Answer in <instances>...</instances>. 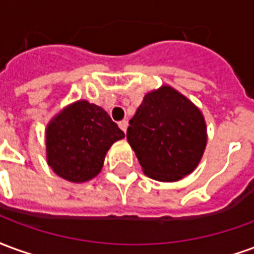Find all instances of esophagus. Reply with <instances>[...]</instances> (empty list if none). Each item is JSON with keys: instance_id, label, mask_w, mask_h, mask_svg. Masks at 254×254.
<instances>
[{"instance_id": "34e87169", "label": "esophagus", "mask_w": 254, "mask_h": 254, "mask_svg": "<svg viewBox=\"0 0 254 254\" xmlns=\"http://www.w3.org/2000/svg\"><path fill=\"white\" fill-rule=\"evenodd\" d=\"M118 127H121V130H124V132H127V121H121V122H118Z\"/></svg>"}]
</instances>
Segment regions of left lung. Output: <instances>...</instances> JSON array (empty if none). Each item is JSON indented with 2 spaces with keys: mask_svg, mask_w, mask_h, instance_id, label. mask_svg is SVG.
<instances>
[{
  "mask_svg": "<svg viewBox=\"0 0 254 254\" xmlns=\"http://www.w3.org/2000/svg\"><path fill=\"white\" fill-rule=\"evenodd\" d=\"M127 143L144 174L180 181L196 169L207 147V124L191 100L170 85L149 91L129 121Z\"/></svg>",
  "mask_w": 254,
  "mask_h": 254,
  "instance_id": "left-lung-1",
  "label": "left lung"
}]
</instances>
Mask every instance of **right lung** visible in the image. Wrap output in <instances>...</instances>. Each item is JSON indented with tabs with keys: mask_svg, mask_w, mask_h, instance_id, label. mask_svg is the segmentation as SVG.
Masks as SVG:
<instances>
[{
	"mask_svg": "<svg viewBox=\"0 0 254 254\" xmlns=\"http://www.w3.org/2000/svg\"><path fill=\"white\" fill-rule=\"evenodd\" d=\"M124 137L125 133L102 107L77 100L47 124V165L66 181L87 182L99 174L107 151Z\"/></svg>",
	"mask_w": 254,
	"mask_h": 254,
	"instance_id": "right-lung-1",
	"label": "right lung"
}]
</instances>
